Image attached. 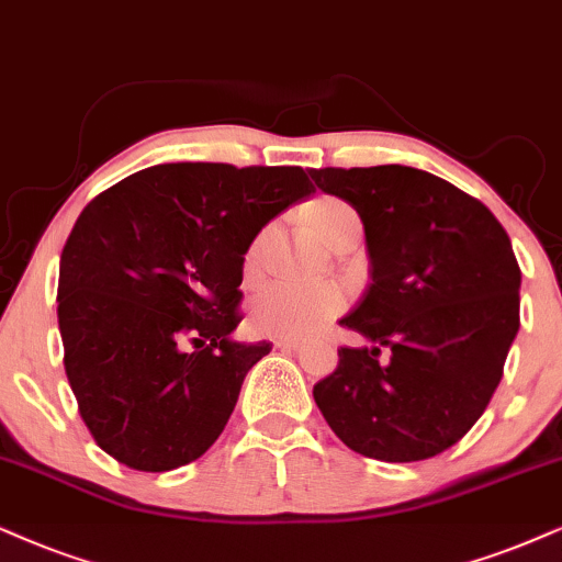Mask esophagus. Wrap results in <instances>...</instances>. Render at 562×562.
I'll use <instances>...</instances> for the list:
<instances>
[{"mask_svg": "<svg viewBox=\"0 0 562 562\" xmlns=\"http://www.w3.org/2000/svg\"><path fill=\"white\" fill-rule=\"evenodd\" d=\"M297 345H301L297 337H274V347H280V350H295Z\"/></svg>", "mask_w": 562, "mask_h": 562, "instance_id": "esophagus-1", "label": "esophagus"}]
</instances>
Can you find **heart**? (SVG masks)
Segmentation results:
<instances>
[{
  "label": "heart",
  "instance_id": "heart-1",
  "mask_svg": "<svg viewBox=\"0 0 562 562\" xmlns=\"http://www.w3.org/2000/svg\"><path fill=\"white\" fill-rule=\"evenodd\" d=\"M355 212L337 199H318L305 207V223L322 244L329 246L337 231ZM267 233H261L246 251V272L254 274L259 267ZM347 295L339 285H297V282H274L261 290L251 305V324L265 334L277 337H305L314 334L345 308Z\"/></svg>",
  "mask_w": 562,
  "mask_h": 562
}]
</instances>
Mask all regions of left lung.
Masks as SVG:
<instances>
[{
    "mask_svg": "<svg viewBox=\"0 0 562 562\" xmlns=\"http://www.w3.org/2000/svg\"><path fill=\"white\" fill-rule=\"evenodd\" d=\"M324 194L358 212L371 282L342 347L314 386L347 449L404 464L446 451L485 412L518 331L521 269L485 204L409 166L318 168Z\"/></svg>",
    "mask_w": 562,
    "mask_h": 562,
    "instance_id": "left-lung-1",
    "label": "left lung"
}]
</instances>
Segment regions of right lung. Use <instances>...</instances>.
Returning <instances> with one entry per match:
<instances>
[{
  "instance_id": "add662e5",
  "label": "right lung",
  "mask_w": 562,
  "mask_h": 562,
  "mask_svg": "<svg viewBox=\"0 0 562 562\" xmlns=\"http://www.w3.org/2000/svg\"><path fill=\"white\" fill-rule=\"evenodd\" d=\"M311 194L297 166L160 162L82 210L56 314L69 386L105 453L170 472L215 443L246 373L272 350L233 339L244 257Z\"/></svg>"
}]
</instances>
